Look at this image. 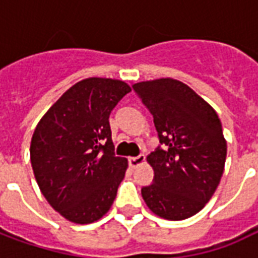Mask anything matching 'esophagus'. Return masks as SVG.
<instances>
[{"mask_svg":"<svg viewBox=\"0 0 258 258\" xmlns=\"http://www.w3.org/2000/svg\"><path fill=\"white\" fill-rule=\"evenodd\" d=\"M128 163H130V166H131L133 168L138 167V166H141V164H144V163H145V155H138V156H135V157H130Z\"/></svg>","mask_w":258,"mask_h":258,"instance_id":"34e87169","label":"esophagus"}]
</instances>
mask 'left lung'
Instances as JSON below:
<instances>
[{"mask_svg":"<svg viewBox=\"0 0 258 258\" xmlns=\"http://www.w3.org/2000/svg\"><path fill=\"white\" fill-rule=\"evenodd\" d=\"M135 94L153 116L163 145L148 156L153 184L141 194L156 216L179 221L199 213L224 173L227 141L216 110L192 88L173 79L142 81Z\"/></svg>","mask_w":258,"mask_h":258,"instance_id":"1","label":"left lung"}]
</instances>
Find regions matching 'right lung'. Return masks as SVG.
Segmentation results:
<instances>
[{"mask_svg":"<svg viewBox=\"0 0 258 258\" xmlns=\"http://www.w3.org/2000/svg\"><path fill=\"white\" fill-rule=\"evenodd\" d=\"M130 91L120 80H81L37 124L30 145L34 177L69 221H96L116 199L128 163L114 155L109 116Z\"/></svg>","mask_w":258,"mask_h":258,"instance_id":"1","label":"right lung"}]
</instances>
